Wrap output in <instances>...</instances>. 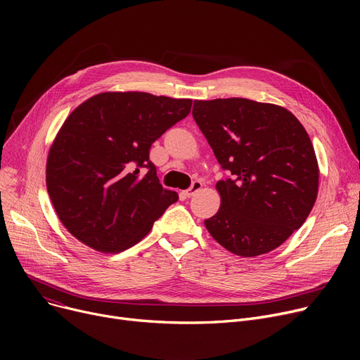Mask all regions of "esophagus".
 <instances>
[{
    "label": "esophagus",
    "mask_w": 360,
    "mask_h": 360,
    "mask_svg": "<svg viewBox=\"0 0 360 360\" xmlns=\"http://www.w3.org/2000/svg\"><path fill=\"white\" fill-rule=\"evenodd\" d=\"M201 186H202V182H201V181H198V179L194 181L193 185H191L190 188H188V190L184 193V195H185V197H193L195 193H198V191L201 190Z\"/></svg>",
    "instance_id": "obj_1"
}]
</instances>
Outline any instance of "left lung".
<instances>
[{"label":"left lung","instance_id":"8db88e82","mask_svg":"<svg viewBox=\"0 0 360 360\" xmlns=\"http://www.w3.org/2000/svg\"><path fill=\"white\" fill-rule=\"evenodd\" d=\"M193 117L231 178L219 181L210 235L240 257L270 252L305 223L318 194L308 132L288 109L243 98L194 101Z\"/></svg>","mask_w":360,"mask_h":360}]
</instances>
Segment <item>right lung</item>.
Wrapping results in <instances>:
<instances>
[{"mask_svg": "<svg viewBox=\"0 0 360 360\" xmlns=\"http://www.w3.org/2000/svg\"><path fill=\"white\" fill-rule=\"evenodd\" d=\"M191 105L144 91H105L70 113L49 148L46 188L74 238L99 252L125 251L178 201L160 185L148 153Z\"/></svg>", "mask_w": 360, "mask_h": 360, "instance_id": "add662e5", "label": "right lung"}]
</instances>
